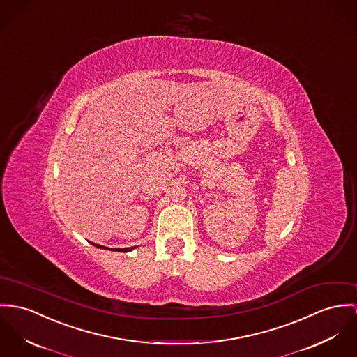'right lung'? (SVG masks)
Wrapping results in <instances>:
<instances>
[{
	"instance_id": "obj_1",
	"label": "right lung",
	"mask_w": 357,
	"mask_h": 357,
	"mask_svg": "<svg viewBox=\"0 0 357 357\" xmlns=\"http://www.w3.org/2000/svg\"><path fill=\"white\" fill-rule=\"evenodd\" d=\"M92 245H95V243H92ZM96 247L103 246H99V245H96ZM103 248H105V247H103ZM133 248H135V247H130V248H128V247H126V248H115V251H123V252H126V251H130V250H133ZM112 250H114V248H112Z\"/></svg>"
}]
</instances>
